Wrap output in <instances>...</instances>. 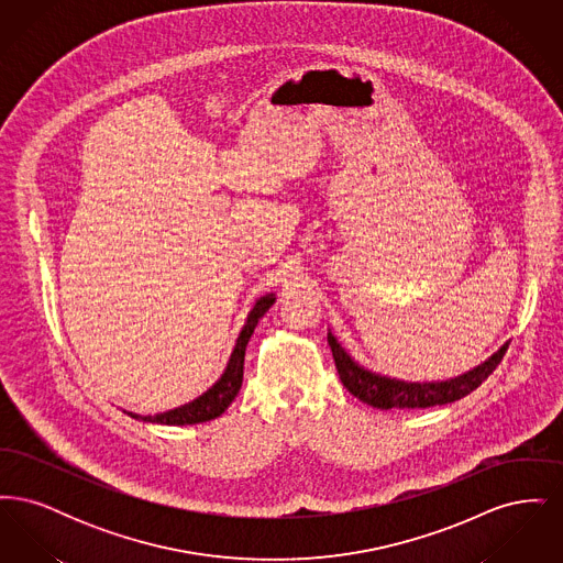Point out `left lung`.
I'll use <instances>...</instances> for the list:
<instances>
[{"instance_id": "obj_1", "label": "left lung", "mask_w": 563, "mask_h": 563, "mask_svg": "<svg viewBox=\"0 0 563 563\" xmlns=\"http://www.w3.org/2000/svg\"><path fill=\"white\" fill-rule=\"evenodd\" d=\"M327 342L333 352L340 379L349 388L350 395L377 409H427L434 405L457 401L482 386V382L498 367V363L509 349V342L503 344L489 358H485L482 365L457 377L441 382H405L397 377L375 374L372 369L358 365L349 352L342 349V344L331 331L327 333Z\"/></svg>"}]
</instances>
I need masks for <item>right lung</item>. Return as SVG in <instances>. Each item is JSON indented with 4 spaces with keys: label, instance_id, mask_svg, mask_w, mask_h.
Returning a JSON list of instances; mask_svg holds the SVG:
<instances>
[{
    "label": "right lung",
    "instance_id": "right-lung-1",
    "mask_svg": "<svg viewBox=\"0 0 563 563\" xmlns=\"http://www.w3.org/2000/svg\"><path fill=\"white\" fill-rule=\"evenodd\" d=\"M276 301V295L266 294L262 295L251 312L246 314V321L242 324L241 333H239V340L234 344V350L230 354V361L223 369L221 377L214 382L213 386L202 393L200 397H196L194 401L186 402L181 407H175V409H168L164 413H156V416H139L133 411H124L129 413L134 420H141V422H152V424H166V427H186V424H200V422H209L219 418L232 401L236 399L239 390L242 386V369H244V350L246 344L257 327L260 319L266 314L269 310V306Z\"/></svg>",
    "mask_w": 563,
    "mask_h": 563
}]
</instances>
